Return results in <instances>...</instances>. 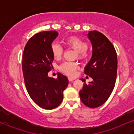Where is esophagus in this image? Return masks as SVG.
Segmentation results:
<instances>
[{
	"instance_id": "34e87169",
	"label": "esophagus",
	"mask_w": 134,
	"mask_h": 134,
	"mask_svg": "<svg viewBox=\"0 0 134 134\" xmlns=\"http://www.w3.org/2000/svg\"><path fill=\"white\" fill-rule=\"evenodd\" d=\"M68 79H69V81H70V82H71V81H74V80H75L74 78H72V77H69L68 78Z\"/></svg>"
}]
</instances>
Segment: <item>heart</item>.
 <instances>
[{
	"instance_id": "obj_1",
	"label": "heart",
	"mask_w": 134,
	"mask_h": 134,
	"mask_svg": "<svg viewBox=\"0 0 134 134\" xmlns=\"http://www.w3.org/2000/svg\"><path fill=\"white\" fill-rule=\"evenodd\" d=\"M65 43L67 47H71L77 52L79 58H83L86 56L87 44L85 41L77 36H70L66 38ZM51 51L53 57L58 59L63 53V48L58 43L54 41L51 44ZM78 65L76 63L65 62L60 66V70L68 76H73L76 74V70Z\"/></svg>"
}]
</instances>
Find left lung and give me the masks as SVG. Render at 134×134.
I'll return each instance as SVG.
<instances>
[{
	"label": "left lung",
	"mask_w": 134,
	"mask_h": 134,
	"mask_svg": "<svg viewBox=\"0 0 134 134\" xmlns=\"http://www.w3.org/2000/svg\"><path fill=\"white\" fill-rule=\"evenodd\" d=\"M92 44L93 53L84 73L93 79L86 84L85 79L79 91L81 100L87 107L94 108L103 104L115 87L117 71V55L113 44L101 33L90 31L87 35Z\"/></svg>",
	"instance_id": "8db88e82"
}]
</instances>
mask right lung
Wrapping results in <instances>:
<instances>
[{"label": "right lung", "instance_id": "add662e5", "mask_svg": "<svg viewBox=\"0 0 134 134\" xmlns=\"http://www.w3.org/2000/svg\"><path fill=\"white\" fill-rule=\"evenodd\" d=\"M58 33L42 31L27 41L23 55V72L27 93L40 107L52 110L63 100V92L69 84L65 76L58 73L57 79L48 76L53 57L51 44Z\"/></svg>", "mask_w": 134, "mask_h": 134}]
</instances>
